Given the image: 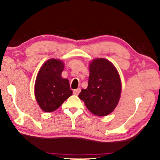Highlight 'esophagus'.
Listing matches in <instances>:
<instances>
[{
    "label": "esophagus",
    "instance_id": "obj_1",
    "mask_svg": "<svg viewBox=\"0 0 160 160\" xmlns=\"http://www.w3.org/2000/svg\"><path fill=\"white\" fill-rule=\"evenodd\" d=\"M80 92H81V89L80 88H78V89H74V90H73V94H74V95H78V94L80 93Z\"/></svg>",
    "mask_w": 160,
    "mask_h": 160
}]
</instances>
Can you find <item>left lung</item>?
Wrapping results in <instances>:
<instances>
[{"label":"left lung","mask_w":160,"mask_h":160,"mask_svg":"<svg viewBox=\"0 0 160 160\" xmlns=\"http://www.w3.org/2000/svg\"><path fill=\"white\" fill-rule=\"evenodd\" d=\"M122 84L117 68L110 61L97 58L89 64L88 87L78 98L94 115L104 117L112 112L119 102Z\"/></svg>","instance_id":"8db88e82"}]
</instances>
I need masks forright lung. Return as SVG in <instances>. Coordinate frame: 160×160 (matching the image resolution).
<instances>
[{
    "mask_svg": "<svg viewBox=\"0 0 160 160\" xmlns=\"http://www.w3.org/2000/svg\"><path fill=\"white\" fill-rule=\"evenodd\" d=\"M63 69L62 61L49 59L38 71L35 83V96L45 112L57 110L73 94L68 79L61 76Z\"/></svg>",
    "mask_w": 160,
    "mask_h": 160,
    "instance_id": "1",
    "label": "right lung"
}]
</instances>
